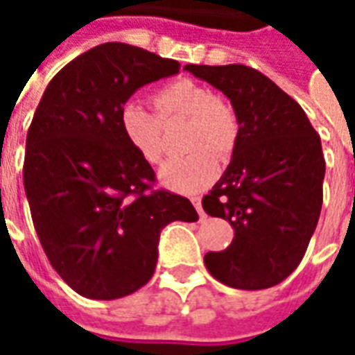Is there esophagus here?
<instances>
[{"label":"esophagus","instance_id":"1","mask_svg":"<svg viewBox=\"0 0 355 355\" xmlns=\"http://www.w3.org/2000/svg\"><path fill=\"white\" fill-rule=\"evenodd\" d=\"M192 203H193V207H196V211L200 213V218L203 220V218H205V213H203V207H201V198H198V196L192 198Z\"/></svg>","mask_w":355,"mask_h":355}]
</instances>
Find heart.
I'll return each instance as SVG.
<instances>
[{
  "mask_svg": "<svg viewBox=\"0 0 355 355\" xmlns=\"http://www.w3.org/2000/svg\"><path fill=\"white\" fill-rule=\"evenodd\" d=\"M154 114L137 102L119 108L117 125L125 142L148 165L165 154L163 127L186 121L180 146L184 155L159 169V180L175 192L192 193L209 186L218 175V162L230 159L239 140V117L230 101L193 80L165 83L152 93Z\"/></svg>",
  "mask_w": 355,
  "mask_h": 355,
  "instance_id": "1",
  "label": "heart"
}]
</instances>
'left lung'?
I'll return each mask as SVG.
<instances>
[{
  "label": "left lung",
  "mask_w": 355,
  "mask_h": 355,
  "mask_svg": "<svg viewBox=\"0 0 355 355\" xmlns=\"http://www.w3.org/2000/svg\"><path fill=\"white\" fill-rule=\"evenodd\" d=\"M220 89L239 117V140L203 211L234 228L224 251L205 254L209 274L234 289H268L304 257L323 203L320 135L295 98L251 66L186 64Z\"/></svg>",
  "instance_id": "8db88e82"
}]
</instances>
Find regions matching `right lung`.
Here are the masks:
<instances>
[{
	"instance_id": "add662e5",
	"label": "right lung",
	"mask_w": 355,
	"mask_h": 355,
	"mask_svg": "<svg viewBox=\"0 0 355 355\" xmlns=\"http://www.w3.org/2000/svg\"><path fill=\"white\" fill-rule=\"evenodd\" d=\"M180 64L127 43L89 49L49 81L24 155L34 228L51 266L81 297L114 300L154 275L157 241L173 220L196 223L178 193L155 190V173L117 125L137 89Z\"/></svg>"
}]
</instances>
